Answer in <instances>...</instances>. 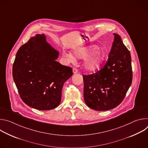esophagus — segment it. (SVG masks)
Here are the masks:
<instances>
[{
  "label": "esophagus",
  "mask_w": 148,
  "mask_h": 148,
  "mask_svg": "<svg viewBox=\"0 0 148 148\" xmlns=\"http://www.w3.org/2000/svg\"><path fill=\"white\" fill-rule=\"evenodd\" d=\"M73 72L74 74H77V73H78V70H77L76 69L74 68V69H73Z\"/></svg>",
  "instance_id": "34e87169"
}]
</instances>
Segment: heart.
Segmentation results:
<instances>
[{
    "label": "heart",
    "instance_id": "obj_1",
    "mask_svg": "<svg viewBox=\"0 0 148 148\" xmlns=\"http://www.w3.org/2000/svg\"><path fill=\"white\" fill-rule=\"evenodd\" d=\"M74 54L78 58H85L83 62V67L86 70L90 72L98 70L106 57L105 51L97 45L78 47L74 50ZM66 56L71 62L75 60V58L71 53L66 54Z\"/></svg>",
    "mask_w": 148,
    "mask_h": 148
}]
</instances>
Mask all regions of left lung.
I'll list each match as a JSON object with an SVG mask.
<instances>
[{
	"label": "left lung",
	"mask_w": 148,
	"mask_h": 148,
	"mask_svg": "<svg viewBox=\"0 0 148 148\" xmlns=\"http://www.w3.org/2000/svg\"><path fill=\"white\" fill-rule=\"evenodd\" d=\"M114 40L105 66L95 74L83 75L84 98L90 108L107 111L124 99L132 81L131 56L121 37Z\"/></svg>",
	"instance_id": "obj_1"
}]
</instances>
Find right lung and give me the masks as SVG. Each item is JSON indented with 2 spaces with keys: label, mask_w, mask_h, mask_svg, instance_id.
Listing matches in <instances>:
<instances>
[{
  "label": "right lung",
  "mask_w": 148,
  "mask_h": 148,
  "mask_svg": "<svg viewBox=\"0 0 148 148\" xmlns=\"http://www.w3.org/2000/svg\"><path fill=\"white\" fill-rule=\"evenodd\" d=\"M58 56L44 34L31 37L17 51L12 74L19 95L28 106L46 111L60 105L63 85L73 71L56 61Z\"/></svg>",
  "instance_id": "add662e5"
}]
</instances>
